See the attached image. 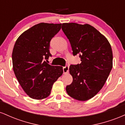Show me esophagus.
Returning a JSON list of instances; mask_svg holds the SVG:
<instances>
[{
	"instance_id": "1",
	"label": "esophagus",
	"mask_w": 125,
	"mask_h": 125,
	"mask_svg": "<svg viewBox=\"0 0 125 125\" xmlns=\"http://www.w3.org/2000/svg\"><path fill=\"white\" fill-rule=\"evenodd\" d=\"M69 66L66 65L65 66L63 67V71L64 73H67L69 72Z\"/></svg>"
}]
</instances>
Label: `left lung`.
Instances as JSON below:
<instances>
[{"label":"left lung","mask_w":125,"mask_h":125,"mask_svg":"<svg viewBox=\"0 0 125 125\" xmlns=\"http://www.w3.org/2000/svg\"><path fill=\"white\" fill-rule=\"evenodd\" d=\"M62 29L71 44L73 55L81 63L71 64L72 83L67 85L70 96L81 101L89 100L102 88L112 69L113 54L107 39L88 24L63 23Z\"/></svg>","instance_id":"left-lung-1"}]
</instances>
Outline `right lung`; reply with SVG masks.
Wrapping results in <instances>:
<instances>
[{
    "instance_id": "add662e5",
    "label": "right lung",
    "mask_w": 125,
    "mask_h": 125,
    "mask_svg": "<svg viewBox=\"0 0 125 125\" xmlns=\"http://www.w3.org/2000/svg\"><path fill=\"white\" fill-rule=\"evenodd\" d=\"M62 24L41 23L29 29L18 38L12 52L16 77L23 89L34 99L50 95L53 84L63 73V67L46 62L51 39Z\"/></svg>"
}]
</instances>
